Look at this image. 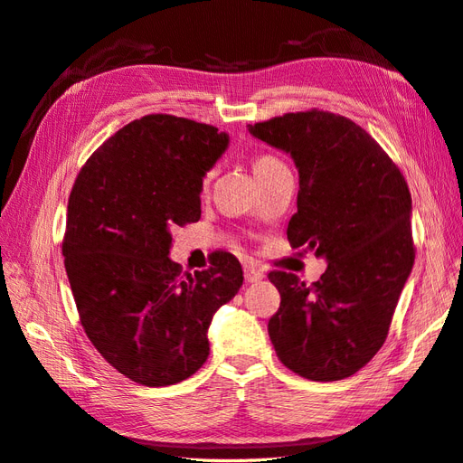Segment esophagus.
<instances>
[{
  "mask_svg": "<svg viewBox=\"0 0 463 463\" xmlns=\"http://www.w3.org/2000/svg\"><path fill=\"white\" fill-rule=\"evenodd\" d=\"M262 278H264V272L255 269V266H247V269H245V282L255 284V282H260Z\"/></svg>",
  "mask_w": 463,
  "mask_h": 463,
  "instance_id": "34e87169",
  "label": "esophagus"
}]
</instances>
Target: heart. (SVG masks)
Listing matches in <instances>:
<instances>
[{"mask_svg": "<svg viewBox=\"0 0 463 463\" xmlns=\"http://www.w3.org/2000/svg\"><path fill=\"white\" fill-rule=\"evenodd\" d=\"M279 165H284V164L276 160L274 156H259L253 160V174H255V177H259L262 174H269V172L276 170V167H279Z\"/></svg>", "mask_w": 463, "mask_h": 463, "instance_id": "b5f03b06", "label": "heart"}]
</instances>
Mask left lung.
Segmentation results:
<instances>
[{
  "label": "left lung",
  "instance_id": "obj_1",
  "mask_svg": "<svg viewBox=\"0 0 463 463\" xmlns=\"http://www.w3.org/2000/svg\"><path fill=\"white\" fill-rule=\"evenodd\" d=\"M249 133L296 162L288 240L328 262L311 286L269 274L282 298L269 320L276 355L309 381H342L383 347L413 269L408 184L365 129L330 111L286 114L249 125Z\"/></svg>",
  "mask_w": 463,
  "mask_h": 463
}]
</instances>
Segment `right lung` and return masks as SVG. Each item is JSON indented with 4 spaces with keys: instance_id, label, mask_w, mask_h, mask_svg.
Listing matches in <instances>:
<instances>
[{
    "instance_id": "add662e5",
    "label": "right lung",
    "mask_w": 463,
    "mask_h": 463,
    "mask_svg": "<svg viewBox=\"0 0 463 463\" xmlns=\"http://www.w3.org/2000/svg\"><path fill=\"white\" fill-rule=\"evenodd\" d=\"M228 133L150 114L125 125L79 172L67 204L63 257L80 325L98 352L133 383L170 386L208 359V326L243 284L220 253L184 274L172 230L201 218L203 177Z\"/></svg>"
}]
</instances>
